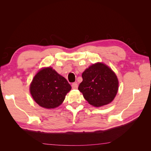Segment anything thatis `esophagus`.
<instances>
[{
  "label": "esophagus",
  "mask_w": 151,
  "mask_h": 151,
  "mask_svg": "<svg viewBox=\"0 0 151 151\" xmlns=\"http://www.w3.org/2000/svg\"><path fill=\"white\" fill-rule=\"evenodd\" d=\"M72 89H77V88H78V84H77V83H72Z\"/></svg>",
  "instance_id": "esophagus-1"
}]
</instances>
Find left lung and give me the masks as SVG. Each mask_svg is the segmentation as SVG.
<instances>
[{
	"instance_id": "1",
	"label": "left lung",
	"mask_w": 151,
	"mask_h": 151,
	"mask_svg": "<svg viewBox=\"0 0 151 151\" xmlns=\"http://www.w3.org/2000/svg\"><path fill=\"white\" fill-rule=\"evenodd\" d=\"M78 89L86 101L99 107L111 102L117 93L118 81L113 70L102 63L90 66L82 74Z\"/></svg>"
}]
</instances>
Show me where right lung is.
Segmentation results:
<instances>
[{
  "label": "right lung",
  "mask_w": 151,
  "mask_h": 151,
  "mask_svg": "<svg viewBox=\"0 0 151 151\" xmlns=\"http://www.w3.org/2000/svg\"><path fill=\"white\" fill-rule=\"evenodd\" d=\"M70 89L67 81L51 67L40 70L30 86V93L35 101L47 109L60 105Z\"/></svg>",
  "instance_id": "obj_1"
}]
</instances>
